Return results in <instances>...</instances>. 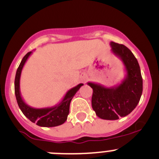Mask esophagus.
<instances>
[{
  "label": "esophagus",
  "instance_id": "esophagus-1",
  "mask_svg": "<svg viewBox=\"0 0 159 159\" xmlns=\"http://www.w3.org/2000/svg\"><path fill=\"white\" fill-rule=\"evenodd\" d=\"M83 81H85V79H84V78H83Z\"/></svg>",
  "mask_w": 159,
  "mask_h": 159
}]
</instances>
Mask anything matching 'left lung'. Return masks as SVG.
Instances as JSON below:
<instances>
[{
	"instance_id": "obj_1",
	"label": "left lung",
	"mask_w": 159,
	"mask_h": 159,
	"mask_svg": "<svg viewBox=\"0 0 159 159\" xmlns=\"http://www.w3.org/2000/svg\"><path fill=\"white\" fill-rule=\"evenodd\" d=\"M111 52L119 57L125 66L126 75L119 84L105 87L88 82L93 90L92 107L99 118L117 120L129 115L136 108L143 92V79L137 59L124 44L111 41Z\"/></svg>"
}]
</instances>
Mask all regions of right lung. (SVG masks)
<instances>
[{"label": "right lung", "instance_id": "add662e5", "mask_svg": "<svg viewBox=\"0 0 159 159\" xmlns=\"http://www.w3.org/2000/svg\"><path fill=\"white\" fill-rule=\"evenodd\" d=\"M31 53L32 52H29L23 58L16 71V78H15V94H16L18 105L23 115L32 122H36V124L39 126L54 127L60 125L67 119L71 100L76 94L77 92L79 90V89L82 86L83 84H79L77 86L70 89L66 93L62 101L56 106L45 108H34L29 106L23 100L20 93V76L23 66Z\"/></svg>", "mask_w": 159, "mask_h": 159}]
</instances>
